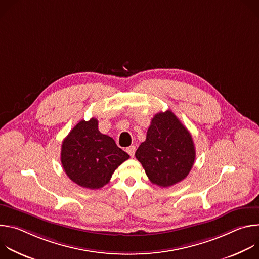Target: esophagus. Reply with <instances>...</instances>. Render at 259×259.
Masks as SVG:
<instances>
[{
    "mask_svg": "<svg viewBox=\"0 0 259 259\" xmlns=\"http://www.w3.org/2000/svg\"><path fill=\"white\" fill-rule=\"evenodd\" d=\"M126 152L130 155V157H134L135 155V146L134 145H130L129 147L126 149Z\"/></svg>",
    "mask_w": 259,
    "mask_h": 259,
    "instance_id": "obj_1",
    "label": "esophagus"
}]
</instances>
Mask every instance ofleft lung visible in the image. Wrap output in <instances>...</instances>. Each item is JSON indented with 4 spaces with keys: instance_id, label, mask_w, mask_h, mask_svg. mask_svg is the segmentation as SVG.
I'll use <instances>...</instances> for the list:
<instances>
[{
    "instance_id": "obj_1",
    "label": "left lung",
    "mask_w": 259,
    "mask_h": 259,
    "mask_svg": "<svg viewBox=\"0 0 259 259\" xmlns=\"http://www.w3.org/2000/svg\"><path fill=\"white\" fill-rule=\"evenodd\" d=\"M135 157L152 183L167 188L189 175L196 150L189 130L171 110H166L153 118Z\"/></svg>"
}]
</instances>
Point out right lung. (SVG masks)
<instances>
[{"instance_id": "1", "label": "right lung", "mask_w": 259, "mask_h": 259, "mask_svg": "<svg viewBox=\"0 0 259 259\" xmlns=\"http://www.w3.org/2000/svg\"><path fill=\"white\" fill-rule=\"evenodd\" d=\"M130 156L108 135L100 133L98 121H80L64 138L60 161L64 172L78 186L97 190L110 180Z\"/></svg>"}]
</instances>
